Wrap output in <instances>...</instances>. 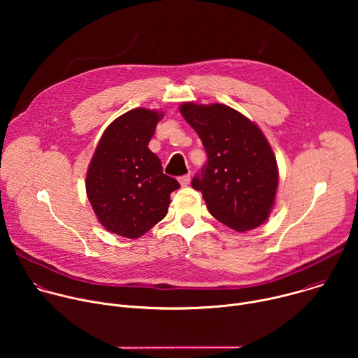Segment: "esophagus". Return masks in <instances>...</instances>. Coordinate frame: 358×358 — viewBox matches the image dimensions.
<instances>
[{
    "label": "esophagus",
    "instance_id": "34e87169",
    "mask_svg": "<svg viewBox=\"0 0 358 358\" xmlns=\"http://www.w3.org/2000/svg\"><path fill=\"white\" fill-rule=\"evenodd\" d=\"M178 181H180V184L182 185V187H187L188 184H189V181H191V176L189 174H185V176H181L180 178H178Z\"/></svg>",
    "mask_w": 358,
    "mask_h": 358
}]
</instances>
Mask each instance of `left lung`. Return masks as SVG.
<instances>
[{
    "label": "left lung",
    "mask_w": 358,
    "mask_h": 358,
    "mask_svg": "<svg viewBox=\"0 0 358 358\" xmlns=\"http://www.w3.org/2000/svg\"><path fill=\"white\" fill-rule=\"evenodd\" d=\"M180 112L198 133L207 163L191 185L214 218L245 232L262 225L273 207L278 164L261 129L225 105L184 103Z\"/></svg>",
    "instance_id": "obj_1"
}]
</instances>
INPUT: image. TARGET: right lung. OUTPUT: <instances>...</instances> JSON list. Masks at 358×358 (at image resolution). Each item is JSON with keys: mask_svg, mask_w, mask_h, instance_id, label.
Instances as JSON below:
<instances>
[{"mask_svg": "<svg viewBox=\"0 0 358 358\" xmlns=\"http://www.w3.org/2000/svg\"><path fill=\"white\" fill-rule=\"evenodd\" d=\"M162 117L157 110L133 109L110 123L96 147L86 192L109 232L129 239L144 235L166 217L170 194L180 188L148 148Z\"/></svg>", "mask_w": 358, "mask_h": 358, "instance_id": "add662e5", "label": "right lung"}]
</instances>
